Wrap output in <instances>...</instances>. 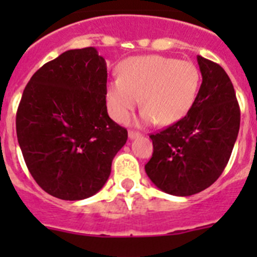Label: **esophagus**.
<instances>
[{
    "mask_svg": "<svg viewBox=\"0 0 257 257\" xmlns=\"http://www.w3.org/2000/svg\"><path fill=\"white\" fill-rule=\"evenodd\" d=\"M138 136H140L139 131H134V130L128 131V138H130V139H135V138H138Z\"/></svg>",
    "mask_w": 257,
    "mask_h": 257,
    "instance_id": "esophagus-1",
    "label": "esophagus"
}]
</instances>
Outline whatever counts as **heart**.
I'll return each mask as SVG.
<instances>
[{"instance_id": "heart-1", "label": "heart", "mask_w": 257, "mask_h": 257, "mask_svg": "<svg viewBox=\"0 0 257 257\" xmlns=\"http://www.w3.org/2000/svg\"><path fill=\"white\" fill-rule=\"evenodd\" d=\"M199 85L201 73L192 61L161 55L126 59L119 77L106 85L109 113L117 122H126L142 100L143 121L174 123L190 110Z\"/></svg>"}]
</instances>
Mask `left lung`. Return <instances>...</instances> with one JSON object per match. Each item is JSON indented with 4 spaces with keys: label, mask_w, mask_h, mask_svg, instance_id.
<instances>
[{
    "label": "left lung",
    "mask_w": 257,
    "mask_h": 257,
    "mask_svg": "<svg viewBox=\"0 0 257 257\" xmlns=\"http://www.w3.org/2000/svg\"><path fill=\"white\" fill-rule=\"evenodd\" d=\"M202 83L185 117L152 134L153 154L145 172L156 187L188 197L222 174L237 140L240 110L234 87L217 63L197 56Z\"/></svg>",
    "instance_id": "obj_1"
}]
</instances>
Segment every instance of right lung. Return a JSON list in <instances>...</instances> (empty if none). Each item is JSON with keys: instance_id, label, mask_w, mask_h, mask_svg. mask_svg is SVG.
<instances>
[{"instance_id": "obj_1", "label": "right lung", "mask_w": 257, "mask_h": 257, "mask_svg": "<svg viewBox=\"0 0 257 257\" xmlns=\"http://www.w3.org/2000/svg\"><path fill=\"white\" fill-rule=\"evenodd\" d=\"M106 64L95 47L68 50L29 79L17 135L29 172L65 201L94 196L126 144L127 130L106 112Z\"/></svg>"}]
</instances>
